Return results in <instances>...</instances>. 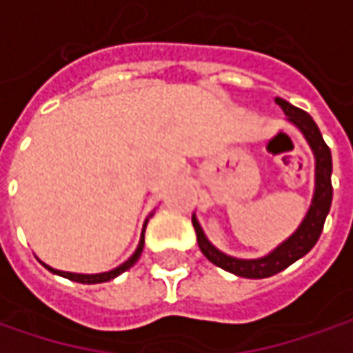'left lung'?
I'll list each match as a JSON object with an SVG mask.
<instances>
[{
    "label": "left lung",
    "mask_w": 353,
    "mask_h": 353,
    "mask_svg": "<svg viewBox=\"0 0 353 353\" xmlns=\"http://www.w3.org/2000/svg\"><path fill=\"white\" fill-rule=\"evenodd\" d=\"M276 104L283 108L286 122H290L304 136L306 144L310 146L312 154H314V193H312V201L308 205L304 219L294 229V233L290 237L284 239L281 245H276L272 251H268L263 256L239 259V256H231V254L223 253L221 249H217L207 239L203 227L199 225L197 215L193 213L192 217L193 229H195V235H197V245H199L201 253L205 254L215 267L223 268L227 272H233V274L243 276V279H267V276L281 272L286 267H290L292 263H296L299 259H302L314 247L316 241L320 239L322 227H324V221H326L330 213V205H332V154H330V148L326 146L316 122L308 112L292 106L286 100L276 99Z\"/></svg>",
    "instance_id": "left-lung-1"
}]
</instances>
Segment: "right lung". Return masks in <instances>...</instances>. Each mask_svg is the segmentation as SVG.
Here are the masks:
<instances>
[{
    "mask_svg": "<svg viewBox=\"0 0 353 353\" xmlns=\"http://www.w3.org/2000/svg\"><path fill=\"white\" fill-rule=\"evenodd\" d=\"M154 215V211L150 213L146 217V221H144V227H142V233H140V241H138V247H136V251L122 263V265H118L112 270H104V272H92V274H85V272H69V270H59V268L49 267V265H45L43 261H41V265L47 268V270H51L53 274H59V276H63V279H69V281H74V283H83V284H99V283H108V281H112L116 276H120L122 272H126L128 268L134 267L136 265V261L140 259V254L144 251V233H146V225L150 221V217Z\"/></svg>",
    "mask_w": 353,
    "mask_h": 353,
    "instance_id": "right-lung-1",
    "label": "right lung"
}]
</instances>
